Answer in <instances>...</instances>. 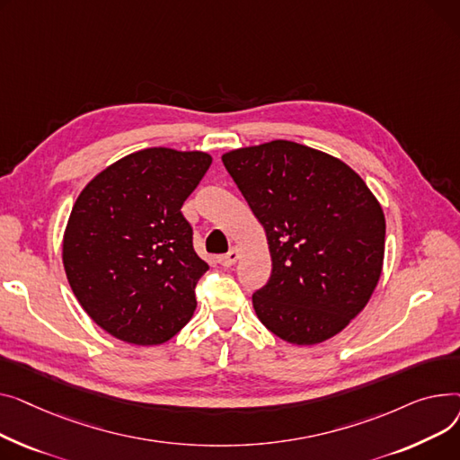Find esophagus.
I'll use <instances>...</instances> for the list:
<instances>
[{"label": "esophagus", "instance_id": "1", "mask_svg": "<svg viewBox=\"0 0 460 460\" xmlns=\"http://www.w3.org/2000/svg\"><path fill=\"white\" fill-rule=\"evenodd\" d=\"M237 258H239V251H237V249H232L230 252L219 256V263H221L223 267H232V265L237 261Z\"/></svg>", "mask_w": 460, "mask_h": 460}]
</instances>
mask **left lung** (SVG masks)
<instances>
[{"instance_id": "left-lung-1", "label": "left lung", "mask_w": 460, "mask_h": 460, "mask_svg": "<svg viewBox=\"0 0 460 460\" xmlns=\"http://www.w3.org/2000/svg\"><path fill=\"white\" fill-rule=\"evenodd\" d=\"M223 164L271 252V277L252 295L258 319L295 345L343 331L385 260V213L366 181L325 152L280 139L232 150Z\"/></svg>"}]
</instances>
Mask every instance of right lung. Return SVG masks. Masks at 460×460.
<instances>
[{"instance_id": "obj_1", "label": "right lung", "mask_w": 460, "mask_h": 460, "mask_svg": "<svg viewBox=\"0 0 460 460\" xmlns=\"http://www.w3.org/2000/svg\"><path fill=\"white\" fill-rule=\"evenodd\" d=\"M211 165L206 152L145 148L94 176L79 193L63 239L68 284L91 319L133 345L178 334L197 308L208 263L181 215Z\"/></svg>"}]
</instances>
